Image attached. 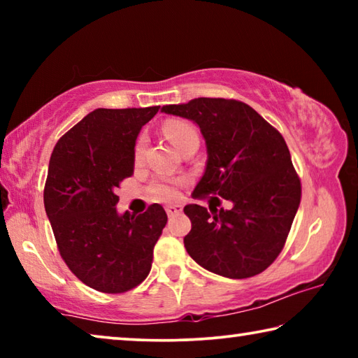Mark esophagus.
I'll use <instances>...</instances> for the list:
<instances>
[{
    "label": "esophagus",
    "mask_w": 358,
    "mask_h": 358,
    "mask_svg": "<svg viewBox=\"0 0 358 358\" xmlns=\"http://www.w3.org/2000/svg\"><path fill=\"white\" fill-rule=\"evenodd\" d=\"M166 211H167L169 216H175V215H180L181 211H183V208H181L180 205H167Z\"/></svg>",
    "instance_id": "obj_1"
}]
</instances>
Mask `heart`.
Segmentation results:
<instances>
[{
	"label": "heart",
	"mask_w": 358,
	"mask_h": 358,
	"mask_svg": "<svg viewBox=\"0 0 358 358\" xmlns=\"http://www.w3.org/2000/svg\"><path fill=\"white\" fill-rule=\"evenodd\" d=\"M164 134L178 150L183 148L186 143L199 141L197 131L194 129L191 124L185 123V121H169L164 126ZM145 148H147V141H145V137H138L134 147L136 161L142 159ZM150 191L151 196L155 199H159V201H167V199H172L175 196V186L172 181L167 180L156 181V183L150 187Z\"/></svg>",
	"instance_id": "heart-1"
}]
</instances>
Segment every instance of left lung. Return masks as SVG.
I'll list each match as a JSON object with an SVG mask.
<instances>
[{
	"label": "left lung",
	"mask_w": 358,
	"mask_h": 358,
	"mask_svg": "<svg viewBox=\"0 0 358 358\" xmlns=\"http://www.w3.org/2000/svg\"><path fill=\"white\" fill-rule=\"evenodd\" d=\"M164 113L187 118L207 143V167L192 192L208 208L191 203L185 248L216 275L243 280L262 273L280 256L301 199V183L284 137L245 102L197 98L171 104ZM222 196L230 210L216 209Z\"/></svg>",
	"instance_id": "1"
}]
</instances>
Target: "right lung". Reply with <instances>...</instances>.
<instances>
[{
  "mask_svg": "<svg viewBox=\"0 0 358 358\" xmlns=\"http://www.w3.org/2000/svg\"><path fill=\"white\" fill-rule=\"evenodd\" d=\"M157 110L96 108L59 138L48 162L44 205L58 251L99 292H128L148 276L167 224L159 203L142 215H118L115 194L134 173L136 138Z\"/></svg>",
  "mask_w": 358,
  "mask_h": 358,
  "instance_id": "1",
  "label": "right lung"
}]
</instances>
